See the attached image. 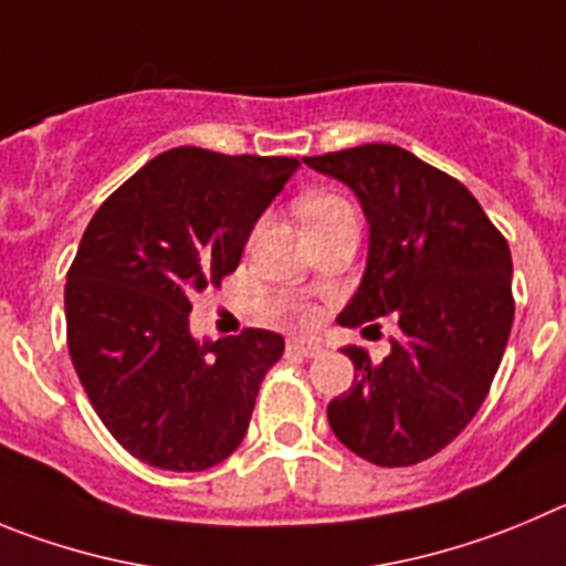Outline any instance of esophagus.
Here are the masks:
<instances>
[{
    "mask_svg": "<svg viewBox=\"0 0 566 566\" xmlns=\"http://www.w3.org/2000/svg\"><path fill=\"white\" fill-rule=\"evenodd\" d=\"M321 352H324V346L318 340H313V337H290L287 340V355L318 357Z\"/></svg>",
    "mask_w": 566,
    "mask_h": 566,
    "instance_id": "1",
    "label": "esophagus"
}]
</instances>
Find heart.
<instances>
[{
	"label": "heart",
	"instance_id": "obj_1",
	"mask_svg": "<svg viewBox=\"0 0 566 566\" xmlns=\"http://www.w3.org/2000/svg\"><path fill=\"white\" fill-rule=\"evenodd\" d=\"M340 198H329V195H321V198H310L307 203H304V218H310V214H321V211H332V209H343Z\"/></svg>",
	"mask_w": 566,
	"mask_h": 566
}]
</instances>
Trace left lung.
Returning <instances> with one entry per match:
<instances>
[{
  "instance_id": "1",
  "label": "left lung",
  "mask_w": 566,
  "mask_h": 566,
  "mask_svg": "<svg viewBox=\"0 0 566 566\" xmlns=\"http://www.w3.org/2000/svg\"><path fill=\"white\" fill-rule=\"evenodd\" d=\"M346 184L368 223L366 271L343 324L399 315L390 355L343 346L355 382L326 416L337 441L377 467L441 452L483 405L514 324L509 242L461 181L396 145L304 158Z\"/></svg>"
}]
</instances>
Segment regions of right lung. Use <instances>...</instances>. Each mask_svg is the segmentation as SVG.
Wrapping results in <instances>:
<instances>
[{"instance_id": "add662e5", "label": "right lung", "mask_w": 566, "mask_h": 566, "mask_svg": "<svg viewBox=\"0 0 566 566\" xmlns=\"http://www.w3.org/2000/svg\"><path fill=\"white\" fill-rule=\"evenodd\" d=\"M301 164L176 147L97 209L69 268V355L111 436L147 467L203 472L248 432L284 337L198 340L192 298L237 271L248 237Z\"/></svg>"}]
</instances>
